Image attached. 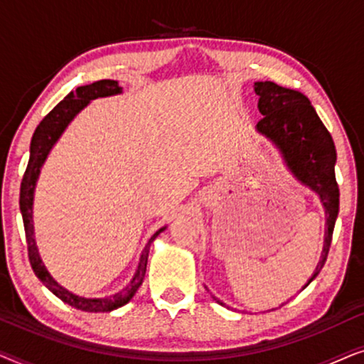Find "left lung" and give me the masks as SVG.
Returning <instances> with one entry per match:
<instances>
[{"label": "left lung", "instance_id": "obj_1", "mask_svg": "<svg viewBox=\"0 0 364 364\" xmlns=\"http://www.w3.org/2000/svg\"><path fill=\"white\" fill-rule=\"evenodd\" d=\"M253 89L258 96V111L263 116L255 127L257 132L278 149L293 177L315 192L325 208L326 228L321 260L303 287L306 288L325 265L340 210V188L335 177V142L305 94L282 87L272 81H258ZM212 298L218 305L225 306L217 296L212 295Z\"/></svg>", "mask_w": 364, "mask_h": 364}]
</instances>
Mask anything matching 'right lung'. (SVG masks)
<instances>
[{
  "label": "right lung",
  "mask_w": 364,
  "mask_h": 364,
  "mask_svg": "<svg viewBox=\"0 0 364 364\" xmlns=\"http://www.w3.org/2000/svg\"><path fill=\"white\" fill-rule=\"evenodd\" d=\"M122 87L119 86L117 81L112 79H102V81H96L87 86L77 87L76 91H71L46 117L39 122L36 131L33 134L31 139V147H29V162L24 172L23 182H21V192H19V208H21L23 223H24V232H26V240H28V255L29 262H31L33 272L36 273V277L46 285L48 290H51L59 300L68 303L69 306L76 308L81 311L89 313H107L112 310H117L132 300V296L136 295L139 287L142 285L144 277H146V268H147V258H149V248L151 243L156 240L159 233H162L167 227L159 228L154 235L149 238L147 245L144 247L139 258L137 270L131 278V282L122 288L121 291L112 293V295L102 296V298H84L79 295H74L73 291H69L68 288L59 285V283L51 277V273L48 272V268L44 267L39 255L36 240H34V222H33V203H34V191H36V183L41 173V168L46 162V159L54 147V144L59 141V137L63 136V132L66 131V127L71 124L74 117L87 106L89 102L99 97H109L121 94Z\"/></svg>",
  "instance_id": "add662e5"
}]
</instances>
